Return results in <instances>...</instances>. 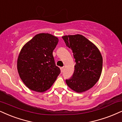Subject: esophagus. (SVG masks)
<instances>
[{"mask_svg": "<svg viewBox=\"0 0 122 122\" xmlns=\"http://www.w3.org/2000/svg\"><path fill=\"white\" fill-rule=\"evenodd\" d=\"M61 73H62L63 72V71H64V67H61Z\"/></svg>", "mask_w": 122, "mask_h": 122, "instance_id": "obj_1", "label": "esophagus"}]
</instances>
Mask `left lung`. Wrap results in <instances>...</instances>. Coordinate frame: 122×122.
Wrapping results in <instances>:
<instances>
[{
  "mask_svg": "<svg viewBox=\"0 0 122 122\" xmlns=\"http://www.w3.org/2000/svg\"><path fill=\"white\" fill-rule=\"evenodd\" d=\"M66 46L72 50L76 64L67 85L73 91L81 93L91 89L98 81L102 70V57L98 48L83 36L62 37Z\"/></svg>",
  "mask_w": 122,
  "mask_h": 122,
  "instance_id": "left-lung-1",
  "label": "left lung"
}]
</instances>
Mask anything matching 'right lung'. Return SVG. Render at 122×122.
<instances>
[{"instance_id":"1","label":"right lung","mask_w":122,"mask_h":122,"mask_svg":"<svg viewBox=\"0 0 122 122\" xmlns=\"http://www.w3.org/2000/svg\"><path fill=\"white\" fill-rule=\"evenodd\" d=\"M58 41L51 34L40 33L22 48L18 57L17 70L30 89L38 92L47 91L61 73L52 55Z\"/></svg>"}]
</instances>
